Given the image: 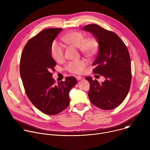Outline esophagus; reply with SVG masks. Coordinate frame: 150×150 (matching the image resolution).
I'll return each mask as SVG.
<instances>
[{"label":"esophagus","instance_id":"34e87169","mask_svg":"<svg viewBox=\"0 0 150 150\" xmlns=\"http://www.w3.org/2000/svg\"><path fill=\"white\" fill-rule=\"evenodd\" d=\"M82 78L81 76H76V79L78 81L81 80Z\"/></svg>","mask_w":150,"mask_h":150}]
</instances>
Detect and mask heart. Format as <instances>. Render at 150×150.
<instances>
[{
  "label": "heart",
  "instance_id": "heart-1",
  "mask_svg": "<svg viewBox=\"0 0 150 150\" xmlns=\"http://www.w3.org/2000/svg\"><path fill=\"white\" fill-rule=\"evenodd\" d=\"M62 40L67 45L79 47L80 51L87 56H93L98 49V41L95 37L85 38V35L79 31H71L62 37ZM51 54L54 61L62 62L65 58L64 46L57 40H54L51 47ZM88 65L86 60L81 59L75 61H70L65 66V69L72 74H82Z\"/></svg>",
  "mask_w": 150,
  "mask_h": 150
}]
</instances>
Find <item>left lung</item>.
Instances as JSON below:
<instances>
[{"mask_svg":"<svg viewBox=\"0 0 150 150\" xmlns=\"http://www.w3.org/2000/svg\"><path fill=\"white\" fill-rule=\"evenodd\" d=\"M82 29L91 32L99 44L92 72L106 78L99 83L90 76L85 78L90 84L89 100L99 108L111 110L123 102L130 88L132 74L128 49L115 33L98 25H87Z\"/></svg>","mask_w":150,"mask_h":150,"instance_id":"8db88e82","label":"left lung"}]
</instances>
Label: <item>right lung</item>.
<instances>
[{
  "instance_id": "right-lung-1",
  "label": "right lung",
  "mask_w": 150,
  "mask_h": 150,
  "mask_svg": "<svg viewBox=\"0 0 150 150\" xmlns=\"http://www.w3.org/2000/svg\"><path fill=\"white\" fill-rule=\"evenodd\" d=\"M61 28L42 30L25 45L20 61V74L26 94L33 105L43 114L54 115L69 104V92L76 85L74 76L55 84L52 73L56 62L51 54V45Z\"/></svg>"
}]
</instances>
